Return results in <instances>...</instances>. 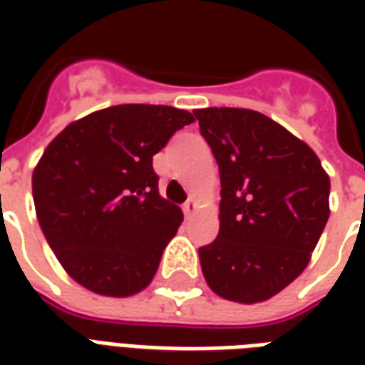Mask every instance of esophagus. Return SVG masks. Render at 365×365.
Listing matches in <instances>:
<instances>
[{"label": "esophagus", "instance_id": "1", "mask_svg": "<svg viewBox=\"0 0 365 365\" xmlns=\"http://www.w3.org/2000/svg\"><path fill=\"white\" fill-rule=\"evenodd\" d=\"M195 211H197V201L195 199H187L183 203V215H185V219H191L195 215Z\"/></svg>", "mask_w": 365, "mask_h": 365}]
</instances>
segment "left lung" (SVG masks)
Segmentation results:
<instances>
[{
    "mask_svg": "<svg viewBox=\"0 0 365 365\" xmlns=\"http://www.w3.org/2000/svg\"><path fill=\"white\" fill-rule=\"evenodd\" d=\"M221 174L219 235L199 248L207 285L235 303L285 289L329 221L330 178L307 143L252 109H195Z\"/></svg>",
    "mask_w": 365,
    "mask_h": 365,
    "instance_id": "8db88e82",
    "label": "left lung"
}]
</instances>
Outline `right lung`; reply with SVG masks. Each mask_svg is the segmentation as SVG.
Wrapping results in <instances>:
<instances>
[{"instance_id":"1","label":"right lung","mask_w":365,"mask_h":365,"mask_svg":"<svg viewBox=\"0 0 365 365\" xmlns=\"http://www.w3.org/2000/svg\"><path fill=\"white\" fill-rule=\"evenodd\" d=\"M193 120L170 105H113L70 123L44 148L33 172L36 217L82 287L130 297L150 285L183 221L158 193L152 156Z\"/></svg>"}]
</instances>
